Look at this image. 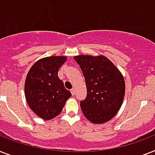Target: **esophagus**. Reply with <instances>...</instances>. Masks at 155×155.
<instances>
[{"label": "esophagus", "instance_id": "obj_1", "mask_svg": "<svg viewBox=\"0 0 155 155\" xmlns=\"http://www.w3.org/2000/svg\"><path fill=\"white\" fill-rule=\"evenodd\" d=\"M71 95H75V89H74V88L71 89Z\"/></svg>", "mask_w": 155, "mask_h": 155}]
</instances>
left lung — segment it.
<instances>
[{
    "label": "left lung",
    "mask_w": 155,
    "mask_h": 155,
    "mask_svg": "<svg viewBox=\"0 0 155 155\" xmlns=\"http://www.w3.org/2000/svg\"><path fill=\"white\" fill-rule=\"evenodd\" d=\"M85 79L86 99L80 107L87 119L102 124L119 111L125 95V81L121 71L106 56L79 55L74 56Z\"/></svg>",
    "instance_id": "1"
}]
</instances>
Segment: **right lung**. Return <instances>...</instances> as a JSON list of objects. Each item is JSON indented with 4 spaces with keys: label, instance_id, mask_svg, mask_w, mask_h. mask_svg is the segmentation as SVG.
Returning <instances> with one entry per match:
<instances>
[{
    "label": "right lung",
    "instance_id": "1",
    "mask_svg": "<svg viewBox=\"0 0 155 155\" xmlns=\"http://www.w3.org/2000/svg\"><path fill=\"white\" fill-rule=\"evenodd\" d=\"M67 60L65 56H51L37 60L25 79V95L28 105L35 114L50 120L62 111L71 96L58 77V71Z\"/></svg>",
    "mask_w": 155,
    "mask_h": 155
}]
</instances>
